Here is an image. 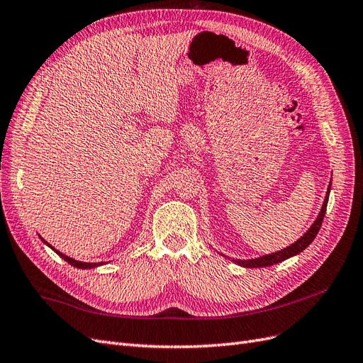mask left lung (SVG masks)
Instances as JSON below:
<instances>
[{
	"label": "left lung",
	"mask_w": 363,
	"mask_h": 363,
	"mask_svg": "<svg viewBox=\"0 0 363 363\" xmlns=\"http://www.w3.org/2000/svg\"><path fill=\"white\" fill-rule=\"evenodd\" d=\"M330 186H332V182L329 184V186H327V193H325V199H324V203H323V208L317 217V220L313 221V225L309 228V230L303 235L300 240H297L294 244L288 245L286 249H282L279 250L276 253H272V255H265V256H261V258H256V259H245V261H241V259H233V262L241 265V267H245V268H259V267H270V265H274V264H279L288 258H291V256H296L298 255L300 252L305 250L308 245L313 241V238L317 237V233L323 225V220H324V214H325V208H327V202H329V193H330Z\"/></svg>",
	"instance_id": "1"
}]
</instances>
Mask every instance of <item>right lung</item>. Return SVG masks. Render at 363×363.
Returning a JSON list of instances; mask_svg holds the SVG:
<instances>
[{
	"label": "right lung",
	"instance_id": "1",
	"mask_svg": "<svg viewBox=\"0 0 363 363\" xmlns=\"http://www.w3.org/2000/svg\"><path fill=\"white\" fill-rule=\"evenodd\" d=\"M45 244H48V242H46V241H43ZM50 245V244H48ZM50 247L58 255V256H60V258H63L66 262H69V264H71V265H74V267H77V268H93V267H98V265H101V264H96V262H81V261H75V259H72V258H69V256H66V255H63V253H60V252H58V250H55L54 247H52V245H50Z\"/></svg>",
	"mask_w": 363,
	"mask_h": 363
}]
</instances>
